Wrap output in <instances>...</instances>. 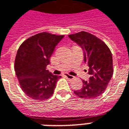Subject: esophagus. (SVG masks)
<instances>
[{
	"instance_id": "34e87169",
	"label": "esophagus",
	"mask_w": 129,
	"mask_h": 129,
	"mask_svg": "<svg viewBox=\"0 0 129 129\" xmlns=\"http://www.w3.org/2000/svg\"><path fill=\"white\" fill-rule=\"evenodd\" d=\"M64 76L68 78V79H70V80H71V79H73L74 78V76H73L72 75H70L68 74H64Z\"/></svg>"
}]
</instances>
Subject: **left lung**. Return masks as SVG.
<instances>
[{"label": "left lung", "mask_w": 129, "mask_h": 129, "mask_svg": "<svg viewBox=\"0 0 129 129\" xmlns=\"http://www.w3.org/2000/svg\"><path fill=\"white\" fill-rule=\"evenodd\" d=\"M84 51V61L88 65V81H82V87L74 93L78 97L91 100L102 95L113 76L112 55L104 41L88 32L68 35Z\"/></svg>", "instance_id": "left-lung-1"}]
</instances>
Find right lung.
Listing matches in <instances>:
<instances>
[{
    "label": "right lung",
    "mask_w": 129,
    "mask_h": 129,
    "mask_svg": "<svg viewBox=\"0 0 129 129\" xmlns=\"http://www.w3.org/2000/svg\"><path fill=\"white\" fill-rule=\"evenodd\" d=\"M64 37L41 32L25 40L19 48L15 71L21 88L33 100L43 101L54 93L61 76L54 75L46 68L58 43Z\"/></svg>",
    "instance_id": "1"
}]
</instances>
